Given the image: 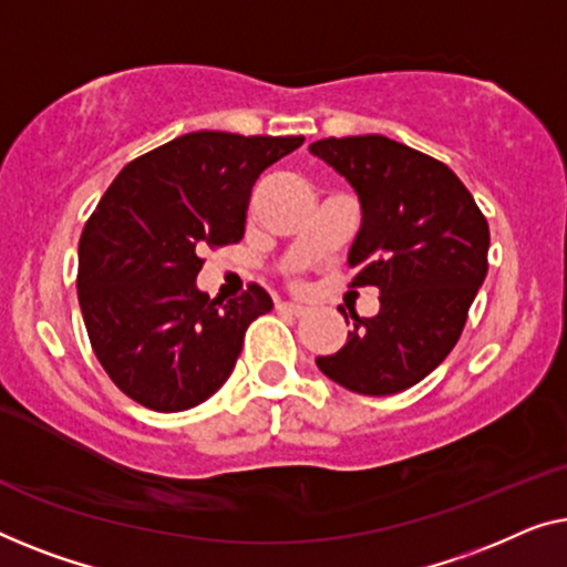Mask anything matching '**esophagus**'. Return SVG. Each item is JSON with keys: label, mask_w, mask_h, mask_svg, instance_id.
Listing matches in <instances>:
<instances>
[{"label": "esophagus", "mask_w": 567, "mask_h": 567, "mask_svg": "<svg viewBox=\"0 0 567 567\" xmlns=\"http://www.w3.org/2000/svg\"><path fill=\"white\" fill-rule=\"evenodd\" d=\"M277 310H285V313L290 316H306L308 306H302V302H292V300H280L277 302Z\"/></svg>", "instance_id": "1"}]
</instances>
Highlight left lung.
I'll return each instance as SVG.
<instances>
[{
  "label": "left lung",
  "instance_id": "1",
  "mask_svg": "<svg viewBox=\"0 0 567 567\" xmlns=\"http://www.w3.org/2000/svg\"><path fill=\"white\" fill-rule=\"evenodd\" d=\"M310 154L360 197L352 287L380 290L378 316L349 310L347 344L316 364L352 393H401L457 344L488 275V220L450 166L385 135L323 138L310 143Z\"/></svg>",
  "mask_w": 567,
  "mask_h": 567
}]
</instances>
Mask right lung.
Here are the masks:
<instances>
[{
  "mask_svg": "<svg viewBox=\"0 0 567 567\" xmlns=\"http://www.w3.org/2000/svg\"><path fill=\"white\" fill-rule=\"evenodd\" d=\"M302 135H179L123 166L79 238V306L110 380L162 413L207 401L241 354L265 287L210 300L197 287L205 246L241 241L251 187Z\"/></svg>",
  "mask_w": 567,
  "mask_h": 567,
  "instance_id": "obj_1",
  "label": "right lung"
}]
</instances>
